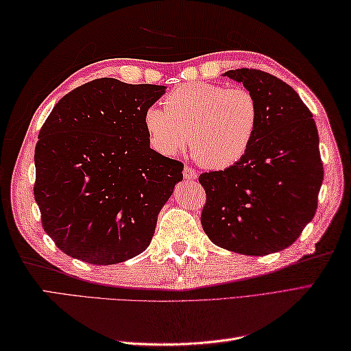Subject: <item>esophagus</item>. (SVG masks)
I'll return each instance as SVG.
<instances>
[{
    "mask_svg": "<svg viewBox=\"0 0 351 351\" xmlns=\"http://www.w3.org/2000/svg\"><path fill=\"white\" fill-rule=\"evenodd\" d=\"M184 176L187 178V180H197V173L195 169H191L189 166L184 167Z\"/></svg>",
    "mask_w": 351,
    "mask_h": 351,
    "instance_id": "obj_1",
    "label": "esophagus"
}]
</instances>
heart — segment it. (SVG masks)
Segmentation results:
<instances>
[{
  "instance_id": "b5f03b06",
  "label": "heart",
  "mask_w": 351,
  "mask_h": 351,
  "mask_svg": "<svg viewBox=\"0 0 351 351\" xmlns=\"http://www.w3.org/2000/svg\"><path fill=\"white\" fill-rule=\"evenodd\" d=\"M143 123L156 152L175 155L189 138L202 166L221 170L247 154L256 136L259 108L244 87L190 83L164 98V110L149 107Z\"/></svg>"
}]
</instances>
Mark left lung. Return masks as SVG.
<instances>
[{"instance_id": "obj_1", "label": "left lung", "mask_w": 351, "mask_h": 351, "mask_svg": "<svg viewBox=\"0 0 351 351\" xmlns=\"http://www.w3.org/2000/svg\"><path fill=\"white\" fill-rule=\"evenodd\" d=\"M223 77L255 96L259 123L241 161L199 176L206 193L200 221L219 247L252 256L280 252L317 211L324 175L317 125L299 93L278 77L245 68Z\"/></svg>"}]
</instances>
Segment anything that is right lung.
Listing matches in <instances>:
<instances>
[{
    "label": "right lung",
    "instance_id": "right-lung-1",
    "mask_svg": "<svg viewBox=\"0 0 351 351\" xmlns=\"http://www.w3.org/2000/svg\"><path fill=\"white\" fill-rule=\"evenodd\" d=\"M166 86L101 78L56 104L34 151L42 226L66 255L95 265L145 252L184 164L151 149L145 111Z\"/></svg>",
    "mask_w": 351,
    "mask_h": 351
}]
</instances>
